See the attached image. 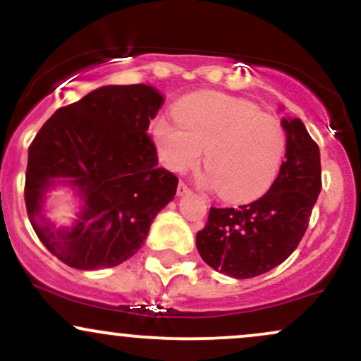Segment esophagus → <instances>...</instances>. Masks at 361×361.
Instances as JSON below:
<instances>
[{"label":"esophagus","mask_w":361,"mask_h":361,"mask_svg":"<svg viewBox=\"0 0 361 361\" xmlns=\"http://www.w3.org/2000/svg\"><path fill=\"white\" fill-rule=\"evenodd\" d=\"M176 193H178V197H183V195H188L190 193V188L183 183V181H180V183H178Z\"/></svg>","instance_id":"34e87169"}]
</instances>
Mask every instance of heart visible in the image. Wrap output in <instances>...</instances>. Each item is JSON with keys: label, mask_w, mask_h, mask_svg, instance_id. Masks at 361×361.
Segmentation results:
<instances>
[{"label": "heart", "mask_w": 361, "mask_h": 361, "mask_svg": "<svg viewBox=\"0 0 361 361\" xmlns=\"http://www.w3.org/2000/svg\"><path fill=\"white\" fill-rule=\"evenodd\" d=\"M178 122L164 117L151 126L161 163L185 173L200 163L204 185L217 186L229 202H247L270 188L285 156V132L276 118L243 98L202 91L175 106Z\"/></svg>", "instance_id": "b5f03b06"}]
</instances>
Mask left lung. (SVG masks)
I'll return each instance as SVG.
<instances>
[{"label":"left lung","mask_w":361,"mask_h":361,"mask_svg":"<svg viewBox=\"0 0 361 361\" xmlns=\"http://www.w3.org/2000/svg\"><path fill=\"white\" fill-rule=\"evenodd\" d=\"M280 110H283L280 106ZM285 161L267 193L238 209H215L197 233V250L215 271L244 280L279 267L307 231L321 193V154L300 118L281 117Z\"/></svg>","instance_id":"8db88e82"}]
</instances>
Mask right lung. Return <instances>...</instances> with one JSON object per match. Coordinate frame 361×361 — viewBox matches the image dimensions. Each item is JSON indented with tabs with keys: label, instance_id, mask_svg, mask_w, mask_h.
I'll return each mask as SVG.
<instances>
[{
	"label": "right lung",
	"instance_id": "add662e5",
	"mask_svg": "<svg viewBox=\"0 0 361 361\" xmlns=\"http://www.w3.org/2000/svg\"><path fill=\"white\" fill-rule=\"evenodd\" d=\"M164 94L149 85H109L62 106L28 147L25 204L42 244L78 270L111 268L134 256L175 198L178 178L157 166L149 122ZM71 189L77 217H47L56 189Z\"/></svg>",
	"mask_w": 361,
	"mask_h": 361
}]
</instances>
